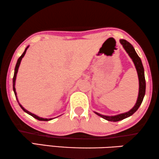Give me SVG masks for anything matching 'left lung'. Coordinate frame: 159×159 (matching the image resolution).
I'll return each instance as SVG.
<instances>
[{
  "mask_svg": "<svg viewBox=\"0 0 159 159\" xmlns=\"http://www.w3.org/2000/svg\"><path fill=\"white\" fill-rule=\"evenodd\" d=\"M120 42L122 45L126 52L128 53L130 57L132 59L133 63L135 64V68H136L138 76H139V97H138L136 103L134 105L132 109L127 112H124V113L117 115V116H103L98 112H95L98 116L102 117V118L107 120L108 121H112V122H117L122 120L125 119L128 117H130V116L134 113L136 110L139 109L140 105H141L143 100L145 93H146V80H145V75H144V69L143 66V64L141 61V59L139 57V55L137 54L136 52L135 51V49L133 48L132 44L128 42L125 39H120Z\"/></svg>",
  "mask_w": 159,
  "mask_h": 159,
  "instance_id": "8db88e82",
  "label": "left lung"
}]
</instances>
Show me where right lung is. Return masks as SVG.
Listing matches in <instances>:
<instances>
[{
	"label": "right lung",
	"instance_id": "obj_1",
	"mask_svg": "<svg viewBox=\"0 0 159 159\" xmlns=\"http://www.w3.org/2000/svg\"><path fill=\"white\" fill-rule=\"evenodd\" d=\"M28 48H29V47H27L26 48V49H25V51L24 52V53H23L21 56H20V57H19V58H18V61H17V63H16V64L15 71H14V75H13V91H14V94H15V95H16V100H17V101H18V98H17V96H16V88H15L16 78V75H17V72H18V67H19V66H20V61H21V59H22L23 57H24V55H25V54H26V50H27V49H28ZM18 104H19L20 107L22 108V110H24V112H26V113H28L29 115H30V116H31L32 117H34V118H36V119L39 120H41V121H49V120H52V118H40V117H39V116H36V115H34V114H33V113H31V112H30L29 111H28V110H26V109H24V107H22V105H20L19 102H18Z\"/></svg>",
	"mask_w": 159,
	"mask_h": 159
}]
</instances>
